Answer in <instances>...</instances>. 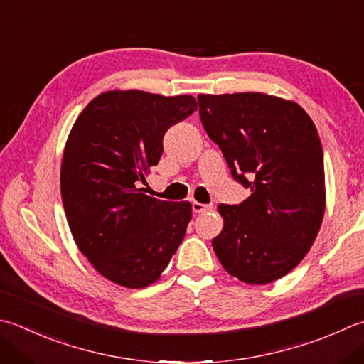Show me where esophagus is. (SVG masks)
Here are the masks:
<instances>
[{
	"label": "esophagus",
	"mask_w": 364,
	"mask_h": 364,
	"mask_svg": "<svg viewBox=\"0 0 364 364\" xmlns=\"http://www.w3.org/2000/svg\"><path fill=\"white\" fill-rule=\"evenodd\" d=\"M213 210V205H205L200 202H192V211L194 213H205Z\"/></svg>",
	"instance_id": "1"
}]
</instances>
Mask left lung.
Here are the masks:
<instances>
[{"label": "left lung", "mask_w": 364, "mask_h": 364, "mask_svg": "<svg viewBox=\"0 0 364 364\" xmlns=\"http://www.w3.org/2000/svg\"><path fill=\"white\" fill-rule=\"evenodd\" d=\"M197 101L233 180L251 189L241 203L218 206L224 229L213 249L240 281L273 282L303 260L322 225L325 170L316 126L298 104L262 92Z\"/></svg>", "instance_id": "obj_1"}]
</instances>
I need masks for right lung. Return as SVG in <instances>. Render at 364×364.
I'll use <instances>...</instances> for the list:
<instances>
[{"mask_svg":"<svg viewBox=\"0 0 364 364\" xmlns=\"http://www.w3.org/2000/svg\"><path fill=\"white\" fill-rule=\"evenodd\" d=\"M197 110L183 95L107 91L78 115L64 148L61 197L75 243L107 279L141 289L156 282L186 235L188 202L141 194L162 140Z\"/></svg>","mask_w":364,"mask_h":364,"instance_id":"add662e5","label":"right lung"}]
</instances>
